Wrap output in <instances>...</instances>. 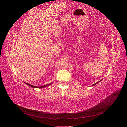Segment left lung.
Returning a JSON list of instances; mask_svg holds the SVG:
<instances>
[{"instance_id": "obj_1", "label": "left lung", "mask_w": 127, "mask_h": 127, "mask_svg": "<svg viewBox=\"0 0 127 127\" xmlns=\"http://www.w3.org/2000/svg\"><path fill=\"white\" fill-rule=\"evenodd\" d=\"M99 82H100V81H99V82H97V83H95V84H93V85H92V86H94L95 85H96V84H97V83H99Z\"/></svg>"}]
</instances>
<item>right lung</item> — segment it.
<instances>
[{
	"instance_id": "right-lung-1",
	"label": "right lung",
	"mask_w": 127,
	"mask_h": 127,
	"mask_svg": "<svg viewBox=\"0 0 127 127\" xmlns=\"http://www.w3.org/2000/svg\"><path fill=\"white\" fill-rule=\"evenodd\" d=\"M27 85H28L29 86H31V87H33V88H44V87H47V86H49L50 85H51V84H52V83H50V84H47V85H43V86H33V85H31V84H28V83H26Z\"/></svg>"
}]
</instances>
